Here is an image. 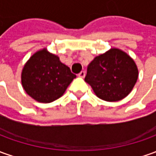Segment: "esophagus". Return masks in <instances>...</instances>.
Returning a JSON list of instances; mask_svg holds the SVG:
<instances>
[{
	"label": "esophagus",
	"instance_id": "34e87169",
	"mask_svg": "<svg viewBox=\"0 0 156 156\" xmlns=\"http://www.w3.org/2000/svg\"><path fill=\"white\" fill-rule=\"evenodd\" d=\"M85 76H86V72L85 71H81L78 74V76H79V77H81V78H84Z\"/></svg>",
	"mask_w": 156,
	"mask_h": 156
}]
</instances>
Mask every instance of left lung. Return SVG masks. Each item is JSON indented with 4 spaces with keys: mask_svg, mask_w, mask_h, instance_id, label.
Masks as SVG:
<instances>
[{
    "mask_svg": "<svg viewBox=\"0 0 156 156\" xmlns=\"http://www.w3.org/2000/svg\"><path fill=\"white\" fill-rule=\"evenodd\" d=\"M137 76L138 71L133 60L126 52L114 48L91 62L85 81L99 98L115 102L129 94Z\"/></svg>",
    "mask_w": 156,
    "mask_h": 156,
    "instance_id": "obj_1",
    "label": "left lung"
}]
</instances>
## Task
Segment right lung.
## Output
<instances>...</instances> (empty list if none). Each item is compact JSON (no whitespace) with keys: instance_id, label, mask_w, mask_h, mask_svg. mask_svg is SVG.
Here are the masks:
<instances>
[{"instance_id":"add662e5","label":"right lung","mask_w":156,"mask_h":156,"mask_svg":"<svg viewBox=\"0 0 156 156\" xmlns=\"http://www.w3.org/2000/svg\"><path fill=\"white\" fill-rule=\"evenodd\" d=\"M76 77L58 57L43 49L35 53L24 65L22 85L35 100L51 103L64 94Z\"/></svg>"}]
</instances>
